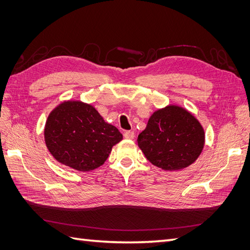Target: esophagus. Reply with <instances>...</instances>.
Segmentation results:
<instances>
[{"instance_id":"obj_1","label":"esophagus","mask_w":250,"mask_h":250,"mask_svg":"<svg viewBox=\"0 0 250 250\" xmlns=\"http://www.w3.org/2000/svg\"><path fill=\"white\" fill-rule=\"evenodd\" d=\"M134 132L131 131V130H127L124 132V138L127 139V140H133L134 139Z\"/></svg>"}]
</instances>
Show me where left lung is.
I'll list each match as a JSON object with an SVG mask.
<instances>
[{"label": "left lung", "mask_w": 250, "mask_h": 250, "mask_svg": "<svg viewBox=\"0 0 250 250\" xmlns=\"http://www.w3.org/2000/svg\"><path fill=\"white\" fill-rule=\"evenodd\" d=\"M138 144L147 160L166 171L193 164L203 149L204 131L190 112L175 105L155 111Z\"/></svg>", "instance_id": "left-lung-1"}]
</instances>
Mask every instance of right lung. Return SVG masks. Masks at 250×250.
Segmentation results:
<instances>
[{
    "label": "right lung",
    "instance_id": "add662e5",
    "mask_svg": "<svg viewBox=\"0 0 250 250\" xmlns=\"http://www.w3.org/2000/svg\"><path fill=\"white\" fill-rule=\"evenodd\" d=\"M122 139L92 105L78 101L58 105L44 128L46 145L56 161L82 172L100 167Z\"/></svg>",
    "mask_w": 250,
    "mask_h": 250
}]
</instances>
